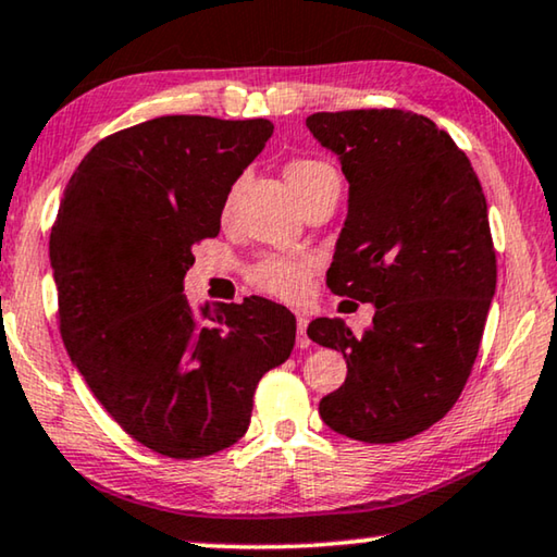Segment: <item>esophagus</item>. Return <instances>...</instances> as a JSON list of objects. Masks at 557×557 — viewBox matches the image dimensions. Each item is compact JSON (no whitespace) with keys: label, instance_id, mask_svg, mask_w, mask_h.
<instances>
[{"label":"esophagus","instance_id":"34e87169","mask_svg":"<svg viewBox=\"0 0 557 557\" xmlns=\"http://www.w3.org/2000/svg\"><path fill=\"white\" fill-rule=\"evenodd\" d=\"M307 317H297V337H295V344L299 349L310 347V337H307Z\"/></svg>","mask_w":557,"mask_h":557}]
</instances>
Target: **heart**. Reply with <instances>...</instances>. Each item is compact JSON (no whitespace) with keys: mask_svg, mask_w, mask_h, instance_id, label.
Here are the masks:
<instances>
[{"mask_svg":"<svg viewBox=\"0 0 557 557\" xmlns=\"http://www.w3.org/2000/svg\"><path fill=\"white\" fill-rule=\"evenodd\" d=\"M285 175L293 190L297 193L299 200H307L314 190H320L326 181L337 178L334 168L324 161H317V158H295L285 168ZM314 272V262L307 258H287V255H268L260 262H255L250 272H247V280L255 289L260 293L287 299V302H295V299L307 293V285H310V277Z\"/></svg>","mask_w":557,"mask_h":557,"instance_id":"b5f03b06","label":"heart"}]
</instances>
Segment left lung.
<instances>
[{
    "instance_id": "1",
    "label": "left lung",
    "mask_w": 557,
    "mask_h": 557,
    "mask_svg": "<svg viewBox=\"0 0 557 557\" xmlns=\"http://www.w3.org/2000/svg\"><path fill=\"white\" fill-rule=\"evenodd\" d=\"M307 128L349 181L326 285L376 307L361 334L326 317L307 326L347 359L320 417L355 441L396 444L451 411L479 357L496 293L485 196L454 138L413 111H322Z\"/></svg>"
}]
</instances>
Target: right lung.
Returning a JSON list of instances; mask_svg holds the SVG:
<instances>
[{
  "mask_svg": "<svg viewBox=\"0 0 557 557\" xmlns=\"http://www.w3.org/2000/svg\"><path fill=\"white\" fill-rule=\"evenodd\" d=\"M268 119L161 116L101 138L69 181L49 258L59 332L109 417L171 458L245 436L264 372L295 347V314L262 297L193 307V247L220 233L227 193Z\"/></svg>",
  "mask_w": 557,
  "mask_h": 557,
  "instance_id": "right-lung-1",
  "label": "right lung"
}]
</instances>
